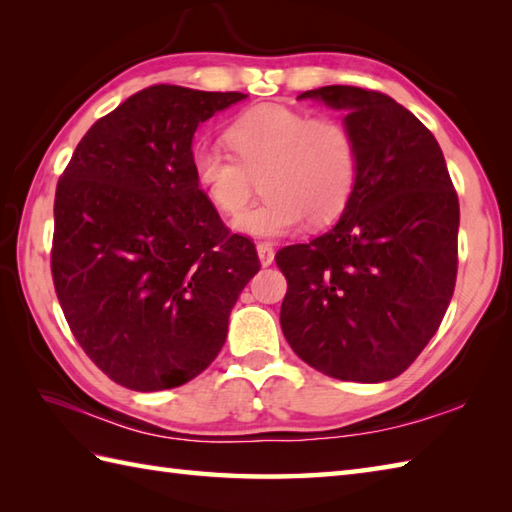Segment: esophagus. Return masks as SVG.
Returning a JSON list of instances; mask_svg holds the SVG:
<instances>
[{"label": "esophagus", "instance_id": "obj_1", "mask_svg": "<svg viewBox=\"0 0 512 512\" xmlns=\"http://www.w3.org/2000/svg\"><path fill=\"white\" fill-rule=\"evenodd\" d=\"M257 255H259V262H262V266L273 264L275 262V248H273V244L259 242L257 244Z\"/></svg>", "mask_w": 512, "mask_h": 512}]
</instances>
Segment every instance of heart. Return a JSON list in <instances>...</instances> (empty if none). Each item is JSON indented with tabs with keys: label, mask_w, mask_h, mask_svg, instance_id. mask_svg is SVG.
<instances>
[{
	"label": "heart",
	"mask_w": 512,
	"mask_h": 512,
	"mask_svg": "<svg viewBox=\"0 0 512 512\" xmlns=\"http://www.w3.org/2000/svg\"><path fill=\"white\" fill-rule=\"evenodd\" d=\"M233 154L213 145L191 151L195 184L222 213L244 209L262 178V200L233 220L237 233L279 239L303 222L314 226L339 217L356 176V140L339 118L266 105L242 114L226 129Z\"/></svg>",
	"instance_id": "obj_1"
}]
</instances>
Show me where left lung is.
Masks as SVG:
<instances>
[{
    "mask_svg": "<svg viewBox=\"0 0 512 512\" xmlns=\"http://www.w3.org/2000/svg\"><path fill=\"white\" fill-rule=\"evenodd\" d=\"M301 99L345 114L358 176L328 233L277 253L281 330L321 374L383 383L416 361L451 303L458 195L438 140L387 94L325 85Z\"/></svg>",
    "mask_w": 512,
    "mask_h": 512,
    "instance_id": "8db88e82",
    "label": "left lung"
}]
</instances>
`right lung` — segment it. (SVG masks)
I'll use <instances>...</instances> for the list:
<instances>
[{
    "instance_id": "1",
    "label": "right lung",
    "mask_w": 512,
    "mask_h": 512,
    "mask_svg": "<svg viewBox=\"0 0 512 512\" xmlns=\"http://www.w3.org/2000/svg\"><path fill=\"white\" fill-rule=\"evenodd\" d=\"M246 94L151 85L96 121L54 195L52 279L74 339L114 383L160 391L220 354L257 250L195 184L193 136Z\"/></svg>"
}]
</instances>
